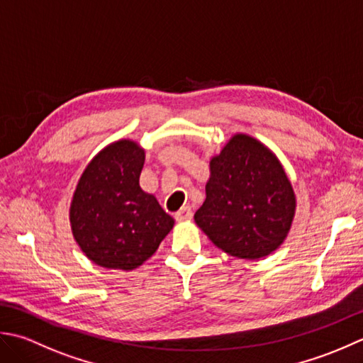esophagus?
<instances>
[{
    "label": "esophagus",
    "instance_id": "34e87169",
    "mask_svg": "<svg viewBox=\"0 0 363 363\" xmlns=\"http://www.w3.org/2000/svg\"><path fill=\"white\" fill-rule=\"evenodd\" d=\"M191 218H192V210L189 208V206H183V208H180L179 211L175 213L177 220H188Z\"/></svg>",
    "mask_w": 363,
    "mask_h": 363
}]
</instances>
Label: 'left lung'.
Wrapping results in <instances>:
<instances>
[{
    "label": "left lung",
    "instance_id": "left-lung-1",
    "mask_svg": "<svg viewBox=\"0 0 363 363\" xmlns=\"http://www.w3.org/2000/svg\"><path fill=\"white\" fill-rule=\"evenodd\" d=\"M206 199L196 224L228 255L258 260L290 230L296 197L276 155L257 139L235 135L210 161Z\"/></svg>",
    "mask_w": 363,
    "mask_h": 363
}]
</instances>
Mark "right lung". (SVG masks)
<instances>
[{"instance_id":"add662e5","label":"right lung","mask_w":363,"mask_h":363,"mask_svg":"<svg viewBox=\"0 0 363 363\" xmlns=\"http://www.w3.org/2000/svg\"><path fill=\"white\" fill-rule=\"evenodd\" d=\"M144 160L133 140L109 144L89 162L73 194V236L89 260L103 268H138L174 227V218L139 186Z\"/></svg>"}]
</instances>
